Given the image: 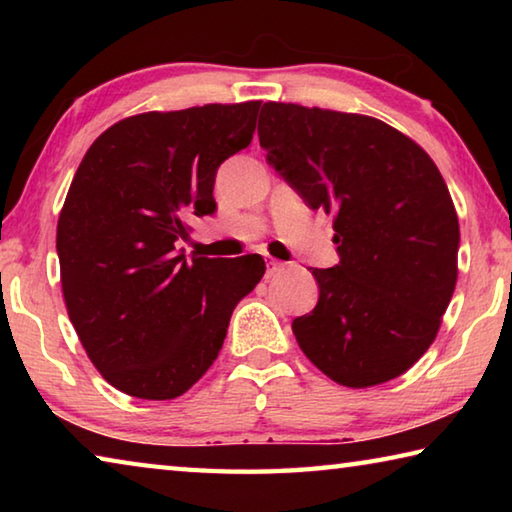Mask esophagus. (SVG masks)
<instances>
[{"instance_id":"obj_1","label":"esophagus","mask_w":512,"mask_h":512,"mask_svg":"<svg viewBox=\"0 0 512 512\" xmlns=\"http://www.w3.org/2000/svg\"><path fill=\"white\" fill-rule=\"evenodd\" d=\"M284 268V264L280 262V259H268L266 262V277H273L277 275Z\"/></svg>"}]
</instances>
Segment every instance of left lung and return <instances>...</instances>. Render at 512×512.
<instances>
[{"instance_id": "left-lung-1", "label": "left lung", "mask_w": 512, "mask_h": 512, "mask_svg": "<svg viewBox=\"0 0 512 512\" xmlns=\"http://www.w3.org/2000/svg\"><path fill=\"white\" fill-rule=\"evenodd\" d=\"M259 146L311 210L334 214L341 262L311 268L318 305L293 320L336 384L404 375L436 339L458 277V216L429 153L381 119L264 103Z\"/></svg>"}]
</instances>
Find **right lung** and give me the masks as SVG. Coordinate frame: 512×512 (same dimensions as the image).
Instances as JSON below:
<instances>
[{
	"label": "right lung",
	"instance_id": "obj_1",
	"mask_svg": "<svg viewBox=\"0 0 512 512\" xmlns=\"http://www.w3.org/2000/svg\"><path fill=\"white\" fill-rule=\"evenodd\" d=\"M262 101L140 112L85 153L58 216L69 320L117 391L173 400L201 379L232 309L266 271L259 255L178 253L192 216L212 214L216 169L253 140Z\"/></svg>",
	"mask_w": 512,
	"mask_h": 512
}]
</instances>
